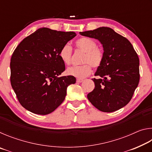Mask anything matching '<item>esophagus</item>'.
<instances>
[{
    "mask_svg": "<svg viewBox=\"0 0 152 152\" xmlns=\"http://www.w3.org/2000/svg\"><path fill=\"white\" fill-rule=\"evenodd\" d=\"M76 82H78V83H81L82 82H83V80H82V79H77Z\"/></svg>",
    "mask_w": 152,
    "mask_h": 152,
    "instance_id": "34e87169",
    "label": "esophagus"
}]
</instances>
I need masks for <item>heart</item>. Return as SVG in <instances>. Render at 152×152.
I'll use <instances>...</instances> for the list:
<instances>
[{
    "instance_id": "obj_1",
    "label": "heart",
    "mask_w": 152,
    "mask_h": 152,
    "mask_svg": "<svg viewBox=\"0 0 152 152\" xmlns=\"http://www.w3.org/2000/svg\"><path fill=\"white\" fill-rule=\"evenodd\" d=\"M75 45L78 50L84 52L82 63L83 65L74 66L68 68L66 72L68 75L78 79L84 78L92 72V67L100 68L104 60V51L101 48L97 47L96 41L87 37H82L76 40ZM72 49L69 44L64 45L59 51L61 60L66 65L71 64Z\"/></svg>"
}]
</instances>
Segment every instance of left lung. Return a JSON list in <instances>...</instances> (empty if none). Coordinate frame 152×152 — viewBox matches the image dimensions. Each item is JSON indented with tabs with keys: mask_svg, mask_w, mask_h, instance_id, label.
I'll return each mask as SVG.
<instances>
[{
	"mask_svg": "<svg viewBox=\"0 0 152 152\" xmlns=\"http://www.w3.org/2000/svg\"><path fill=\"white\" fill-rule=\"evenodd\" d=\"M99 39L104 49V60L92 78L95 87L87 95L94 106L102 112L117 110L127 104L140 82V60L127 38L107 27L80 32Z\"/></svg>",
	"mask_w": 152,
	"mask_h": 152,
	"instance_id": "left-lung-1",
	"label": "left lung"
}]
</instances>
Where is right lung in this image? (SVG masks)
<instances>
[{"instance_id":"right-lung-1","label":"right lung","mask_w":152,"mask_h":152,"mask_svg":"<svg viewBox=\"0 0 152 152\" xmlns=\"http://www.w3.org/2000/svg\"><path fill=\"white\" fill-rule=\"evenodd\" d=\"M76 36L73 31L43 27L20 42L11 58V84L18 101L25 109L48 115L62 103L66 90L76 79L59 77L66 70L59 51Z\"/></svg>"}]
</instances>
